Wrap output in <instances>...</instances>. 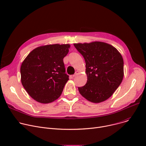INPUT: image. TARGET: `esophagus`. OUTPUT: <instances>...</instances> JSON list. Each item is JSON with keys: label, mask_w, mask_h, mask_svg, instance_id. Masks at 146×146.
I'll return each instance as SVG.
<instances>
[{"label": "esophagus", "mask_w": 146, "mask_h": 146, "mask_svg": "<svg viewBox=\"0 0 146 146\" xmlns=\"http://www.w3.org/2000/svg\"><path fill=\"white\" fill-rule=\"evenodd\" d=\"M79 74V71H76V72H75L74 74H73V78H74V77H76V76H77V75H78Z\"/></svg>", "instance_id": "1"}]
</instances>
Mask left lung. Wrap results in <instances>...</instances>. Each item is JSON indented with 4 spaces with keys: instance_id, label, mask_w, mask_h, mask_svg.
<instances>
[{
    "instance_id": "1",
    "label": "left lung",
    "mask_w": 146,
    "mask_h": 146,
    "mask_svg": "<svg viewBox=\"0 0 146 146\" xmlns=\"http://www.w3.org/2000/svg\"><path fill=\"white\" fill-rule=\"evenodd\" d=\"M74 46L85 58L88 80L79 87L80 95L94 103L110 98L124 77V61L120 52L104 42L76 43Z\"/></svg>"
}]
</instances>
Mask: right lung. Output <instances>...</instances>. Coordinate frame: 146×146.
Wrapping results in <instances>:
<instances>
[{"label": "right lung", "mask_w": 146, "mask_h": 146, "mask_svg": "<svg viewBox=\"0 0 146 146\" xmlns=\"http://www.w3.org/2000/svg\"><path fill=\"white\" fill-rule=\"evenodd\" d=\"M70 44L42 45L30 52L21 66V80L29 96L48 104L58 99L68 81L64 57Z\"/></svg>", "instance_id": "add662e5"}]
</instances>
